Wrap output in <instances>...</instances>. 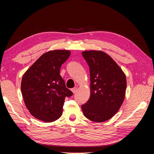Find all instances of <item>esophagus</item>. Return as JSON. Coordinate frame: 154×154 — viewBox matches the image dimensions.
<instances>
[{
	"instance_id": "34e87169",
	"label": "esophagus",
	"mask_w": 154,
	"mask_h": 154,
	"mask_svg": "<svg viewBox=\"0 0 154 154\" xmlns=\"http://www.w3.org/2000/svg\"><path fill=\"white\" fill-rule=\"evenodd\" d=\"M71 91H72V92H73V93H76V92H77V87H74V88L71 89Z\"/></svg>"
}]
</instances>
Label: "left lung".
I'll list each match as a JSON object with an SVG mask.
<instances>
[{"mask_svg": "<svg viewBox=\"0 0 154 154\" xmlns=\"http://www.w3.org/2000/svg\"><path fill=\"white\" fill-rule=\"evenodd\" d=\"M82 55L89 67L91 95L87 103L81 105V109L91 121H107L118 111L124 100L125 75L103 51H83Z\"/></svg>", "mask_w": 154, "mask_h": 154, "instance_id": "1", "label": "left lung"}]
</instances>
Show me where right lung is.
Returning a JSON list of instances; mask_svg holds the SVG:
<instances>
[{
	"mask_svg": "<svg viewBox=\"0 0 154 154\" xmlns=\"http://www.w3.org/2000/svg\"><path fill=\"white\" fill-rule=\"evenodd\" d=\"M71 55L69 51H51L43 54L23 75L21 92L31 115L52 122L62 115L65 98L73 93L66 87L60 69Z\"/></svg>",
	"mask_w": 154,
	"mask_h": 154,
	"instance_id": "right-lung-1",
	"label": "right lung"
}]
</instances>
